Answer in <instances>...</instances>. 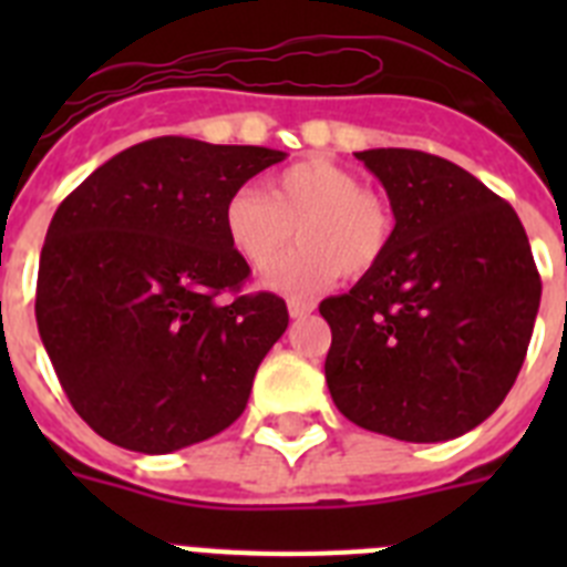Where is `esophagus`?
Instances as JSON below:
<instances>
[{"label": "esophagus", "instance_id": "esophagus-1", "mask_svg": "<svg viewBox=\"0 0 567 567\" xmlns=\"http://www.w3.org/2000/svg\"><path fill=\"white\" fill-rule=\"evenodd\" d=\"M315 312L312 300H289V315L292 318H307V315Z\"/></svg>", "mask_w": 567, "mask_h": 567}]
</instances>
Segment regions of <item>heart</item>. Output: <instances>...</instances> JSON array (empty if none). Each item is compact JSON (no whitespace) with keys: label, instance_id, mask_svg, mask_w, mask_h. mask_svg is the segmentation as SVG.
Masks as SVG:
<instances>
[{"label":"heart","instance_id":"1","mask_svg":"<svg viewBox=\"0 0 567 567\" xmlns=\"http://www.w3.org/2000/svg\"><path fill=\"white\" fill-rule=\"evenodd\" d=\"M224 233L244 264L264 272L287 252L292 233L300 247L267 272L264 287L309 295L340 272L365 275L392 247L394 215L380 195L327 158L280 169L267 189L240 187L224 207Z\"/></svg>","mask_w":567,"mask_h":567}]
</instances>
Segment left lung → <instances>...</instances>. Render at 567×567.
<instances>
[{
  "label": "left lung",
  "mask_w": 567,
  "mask_h": 567,
  "mask_svg": "<svg viewBox=\"0 0 567 567\" xmlns=\"http://www.w3.org/2000/svg\"><path fill=\"white\" fill-rule=\"evenodd\" d=\"M394 213L392 247L346 295L327 385L360 429L443 443L497 412L539 312L537 264L517 213L457 164L420 150L354 153Z\"/></svg>",
  "instance_id": "obj_1"
}]
</instances>
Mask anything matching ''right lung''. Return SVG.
<instances>
[{"label": "right lung", "instance_id": "1", "mask_svg": "<svg viewBox=\"0 0 567 567\" xmlns=\"http://www.w3.org/2000/svg\"><path fill=\"white\" fill-rule=\"evenodd\" d=\"M284 158L164 135L113 155L59 204L37 323L64 394L104 440L169 454L244 414L289 312L272 292L221 300L249 275L224 207Z\"/></svg>", "mask_w": 567, "mask_h": 567}]
</instances>
